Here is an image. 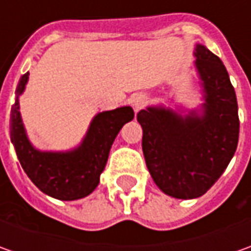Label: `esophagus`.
Segmentation results:
<instances>
[{
    "label": "esophagus",
    "mask_w": 251,
    "mask_h": 251,
    "mask_svg": "<svg viewBox=\"0 0 251 251\" xmlns=\"http://www.w3.org/2000/svg\"><path fill=\"white\" fill-rule=\"evenodd\" d=\"M147 101H148V98H147V95H144V93H138V95H135V96L132 98V104H134V107H135L137 110L141 109L142 106H145Z\"/></svg>",
    "instance_id": "esophagus-1"
}]
</instances>
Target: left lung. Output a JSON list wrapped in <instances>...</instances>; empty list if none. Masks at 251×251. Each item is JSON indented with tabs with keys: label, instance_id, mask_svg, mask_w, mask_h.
Segmentation results:
<instances>
[{
	"label": "left lung",
	"instance_id": "8db88e82",
	"mask_svg": "<svg viewBox=\"0 0 251 251\" xmlns=\"http://www.w3.org/2000/svg\"><path fill=\"white\" fill-rule=\"evenodd\" d=\"M196 67L205 92L204 116L181 117L148 107L137 114L142 127V152L156 186L175 198L205 194L225 172L239 141L235 89L224 63L198 44Z\"/></svg>",
	"mask_w": 251,
	"mask_h": 251
}]
</instances>
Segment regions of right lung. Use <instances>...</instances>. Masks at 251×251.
<instances>
[{"label":"right lung","mask_w":251,"mask_h":251,"mask_svg":"<svg viewBox=\"0 0 251 251\" xmlns=\"http://www.w3.org/2000/svg\"><path fill=\"white\" fill-rule=\"evenodd\" d=\"M27 78L29 73L22 75L16 95L24 92ZM132 119L134 111L130 106L103 111L93 119L78 150L65 153L39 152L30 145L25 134L16 96L11 113V141L21 166L36 187L50 197L73 201L86 197L99 184L113 141L121 127Z\"/></svg>","instance_id":"add662e5"}]
</instances>
